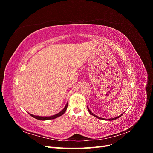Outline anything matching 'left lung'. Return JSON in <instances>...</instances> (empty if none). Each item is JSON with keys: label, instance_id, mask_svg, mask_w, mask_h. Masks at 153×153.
Returning <instances> with one entry per match:
<instances>
[{"label": "left lung", "instance_id": "obj_1", "mask_svg": "<svg viewBox=\"0 0 153 153\" xmlns=\"http://www.w3.org/2000/svg\"><path fill=\"white\" fill-rule=\"evenodd\" d=\"M87 109H88V110H89V113L92 115H93V116H94V117H96V118H98V119H103V120H108V121H113V120H115V119H118V118H119L121 116V115H123V114H121V115H119V116H118V117H115V118H112V119H103V118H101V117H98V116H97V115H94V114H92L91 112V110H89V108L87 107Z\"/></svg>", "mask_w": 153, "mask_h": 153}]
</instances>
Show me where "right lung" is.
Instances as JSON below:
<instances>
[{"label":"right lung","mask_w":153,"mask_h":153,"mask_svg":"<svg viewBox=\"0 0 153 153\" xmlns=\"http://www.w3.org/2000/svg\"><path fill=\"white\" fill-rule=\"evenodd\" d=\"M68 104V103L66 104V105L65 106V107L64 108V109H63L62 111H61V112H60L59 113H58V114H55V115H53V116H50V117H41V116H36V115H34L30 114H29L31 115L32 117H33L34 118H35V119H36L41 120V121H45V120H49V119H55V118H57V117H58L61 116L62 115H63V114H64V112H66V109H67Z\"/></svg>","instance_id":"add662e5"}]
</instances>
